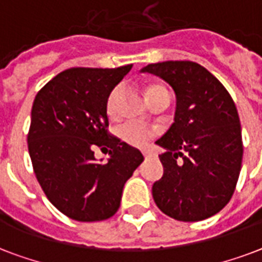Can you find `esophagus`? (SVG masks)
Returning <instances> with one entry per match:
<instances>
[{"label": "esophagus", "instance_id": "obj_1", "mask_svg": "<svg viewBox=\"0 0 262 262\" xmlns=\"http://www.w3.org/2000/svg\"><path fill=\"white\" fill-rule=\"evenodd\" d=\"M142 154H143V156H145V157H149V156H150V153H149V151H147V150H142Z\"/></svg>", "mask_w": 262, "mask_h": 262}]
</instances>
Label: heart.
I'll list each match as a JSON object with an SVG mask.
<instances>
[{"instance_id":"heart-1","label":"heart","mask_w":262,"mask_h":262,"mask_svg":"<svg viewBox=\"0 0 262 262\" xmlns=\"http://www.w3.org/2000/svg\"><path fill=\"white\" fill-rule=\"evenodd\" d=\"M161 90H164V87L160 86V84H150V86L146 87V94H147L149 101ZM117 93H119V90L113 89L111 91V94H109L108 99H106V113H108L109 116L115 115ZM156 134H157V128L156 127L143 124V123H138V121H127V123L121 124L117 128V135H119L121 141L131 146H135V147L145 146Z\"/></svg>"}]
</instances>
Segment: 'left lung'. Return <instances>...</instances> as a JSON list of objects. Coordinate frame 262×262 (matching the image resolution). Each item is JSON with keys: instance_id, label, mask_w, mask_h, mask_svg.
<instances>
[{"instance_id": "8db88e82", "label": "left lung", "mask_w": 262, "mask_h": 262, "mask_svg": "<svg viewBox=\"0 0 262 262\" xmlns=\"http://www.w3.org/2000/svg\"><path fill=\"white\" fill-rule=\"evenodd\" d=\"M176 94L175 123L156 142L164 175L153 184L156 205L179 222H200L219 213L234 194L242 167V131L227 89L192 61L149 64ZM181 160H179V157Z\"/></svg>"}]
</instances>
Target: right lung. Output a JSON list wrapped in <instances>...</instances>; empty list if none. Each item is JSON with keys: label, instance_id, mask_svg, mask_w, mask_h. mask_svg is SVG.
<instances>
[{"label": "right lung", "instance_id": "right-lung-1", "mask_svg": "<svg viewBox=\"0 0 262 262\" xmlns=\"http://www.w3.org/2000/svg\"><path fill=\"white\" fill-rule=\"evenodd\" d=\"M131 68H70L34 99L27 135L32 168L48 200L72 220L112 217L124 183L143 161L139 150L108 131L106 99ZM95 148L110 151L108 163L95 161Z\"/></svg>", "mask_w": 262, "mask_h": 262}]
</instances>
